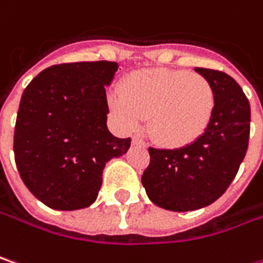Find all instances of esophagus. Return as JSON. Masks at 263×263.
I'll list each match as a JSON object with an SVG mask.
<instances>
[{
    "label": "esophagus",
    "instance_id": "obj_1",
    "mask_svg": "<svg viewBox=\"0 0 263 263\" xmlns=\"http://www.w3.org/2000/svg\"><path fill=\"white\" fill-rule=\"evenodd\" d=\"M132 144H134V146L146 147V143H144L141 138H138V137H134V138H132Z\"/></svg>",
    "mask_w": 263,
    "mask_h": 263
}]
</instances>
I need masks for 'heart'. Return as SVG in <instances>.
Returning <instances> with one entry per match:
<instances>
[{
	"label": "heart",
	"instance_id": "heart-1",
	"mask_svg": "<svg viewBox=\"0 0 263 263\" xmlns=\"http://www.w3.org/2000/svg\"><path fill=\"white\" fill-rule=\"evenodd\" d=\"M119 125L135 129L147 117V134L166 148L195 143L207 131L216 108V92L207 77L187 70L134 71L108 97Z\"/></svg>",
	"mask_w": 263,
	"mask_h": 263
}]
</instances>
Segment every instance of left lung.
<instances>
[{
	"label": "left lung",
	"instance_id": "8db88e82",
	"mask_svg": "<svg viewBox=\"0 0 263 263\" xmlns=\"http://www.w3.org/2000/svg\"><path fill=\"white\" fill-rule=\"evenodd\" d=\"M216 92L207 131L186 147H148L150 163L141 183L150 201L170 211L207 207L229 187L249 147L250 104L239 85L223 71L195 68Z\"/></svg>",
	"mask_w": 263,
	"mask_h": 263
}]
</instances>
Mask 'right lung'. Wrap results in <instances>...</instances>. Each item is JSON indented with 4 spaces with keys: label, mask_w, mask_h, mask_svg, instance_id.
I'll list each match as a JSON object with an SVG mask.
<instances>
[{
    "label": "right lung",
    "mask_w": 263,
    "mask_h": 263,
    "mask_svg": "<svg viewBox=\"0 0 263 263\" xmlns=\"http://www.w3.org/2000/svg\"><path fill=\"white\" fill-rule=\"evenodd\" d=\"M117 62H72L49 67L26 86L14 126V161L37 199L53 210L95 202L102 170L128 152L131 138L107 128L105 86Z\"/></svg>",
    "instance_id": "right-lung-1"
}]
</instances>
